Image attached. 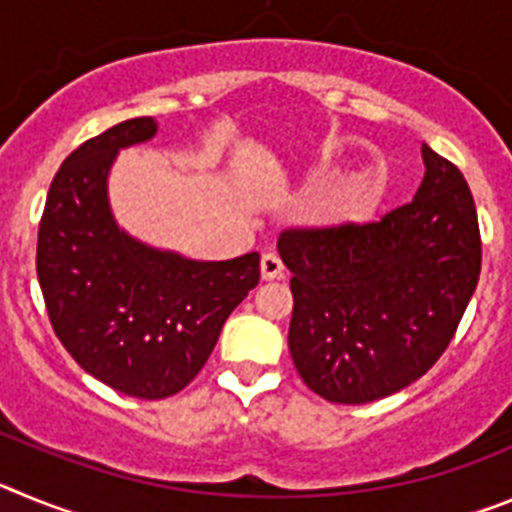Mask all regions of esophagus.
Returning <instances> with one entry per match:
<instances>
[{"label":"esophagus","instance_id":"1","mask_svg":"<svg viewBox=\"0 0 512 512\" xmlns=\"http://www.w3.org/2000/svg\"><path fill=\"white\" fill-rule=\"evenodd\" d=\"M282 274L284 266L282 261H279V256L264 253V256H261V279H264V282H274V279H282Z\"/></svg>","mask_w":512,"mask_h":512}]
</instances>
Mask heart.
<instances>
[{
  "label": "heart",
  "instance_id": "heart-1",
  "mask_svg": "<svg viewBox=\"0 0 512 512\" xmlns=\"http://www.w3.org/2000/svg\"><path fill=\"white\" fill-rule=\"evenodd\" d=\"M387 189L382 171H359L333 192L325 205V220L330 225H356L374 215Z\"/></svg>",
  "mask_w": 512,
  "mask_h": 512
}]
</instances>
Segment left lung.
<instances>
[{
    "label": "left lung",
    "instance_id": "left-lung-1",
    "mask_svg": "<svg viewBox=\"0 0 512 512\" xmlns=\"http://www.w3.org/2000/svg\"><path fill=\"white\" fill-rule=\"evenodd\" d=\"M410 205L379 223L284 230L292 274L289 354L302 382L338 405L405 390L446 351L482 266L467 179L423 143Z\"/></svg>",
    "mask_w": 512,
    "mask_h": 512
}]
</instances>
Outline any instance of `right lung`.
<instances>
[{
	"mask_svg": "<svg viewBox=\"0 0 512 512\" xmlns=\"http://www.w3.org/2000/svg\"><path fill=\"white\" fill-rule=\"evenodd\" d=\"M156 130L153 117H135L76 148L51 182L38 230V282L58 341L84 372L140 400L184 390L259 284V253L197 261L117 225L112 164Z\"/></svg>",
	"mask_w": 512,
	"mask_h": 512,
	"instance_id": "add662e5",
	"label": "right lung"
}]
</instances>
